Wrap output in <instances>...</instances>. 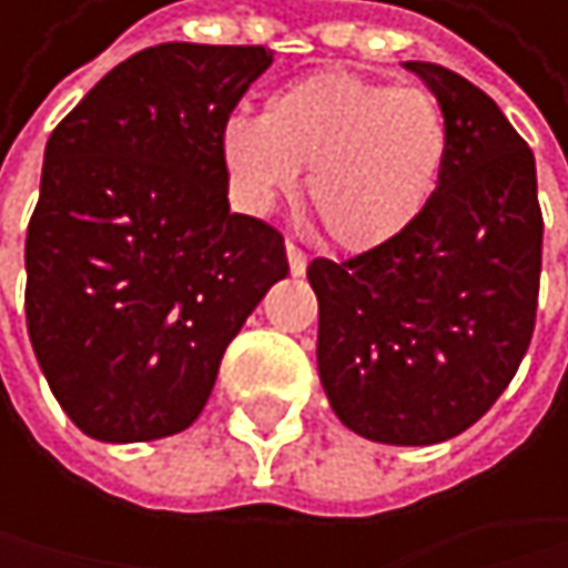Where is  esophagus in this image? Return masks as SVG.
Listing matches in <instances>:
<instances>
[{
  "label": "esophagus",
  "mask_w": 568,
  "mask_h": 568,
  "mask_svg": "<svg viewBox=\"0 0 568 568\" xmlns=\"http://www.w3.org/2000/svg\"><path fill=\"white\" fill-rule=\"evenodd\" d=\"M286 258H290V268H293V275H303L306 272V252L300 248V245H293V242H286Z\"/></svg>",
  "instance_id": "34e87169"
}]
</instances>
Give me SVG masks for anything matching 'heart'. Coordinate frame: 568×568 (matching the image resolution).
<instances>
[{"label":"heart","mask_w":568,"mask_h":568,"mask_svg":"<svg viewBox=\"0 0 568 568\" xmlns=\"http://www.w3.org/2000/svg\"><path fill=\"white\" fill-rule=\"evenodd\" d=\"M217 152L234 204L248 214L290 197L306 165V197L337 245L378 248L433 201L449 122L426 88L323 71L278 88L262 115L224 119Z\"/></svg>","instance_id":"heart-1"}]
</instances>
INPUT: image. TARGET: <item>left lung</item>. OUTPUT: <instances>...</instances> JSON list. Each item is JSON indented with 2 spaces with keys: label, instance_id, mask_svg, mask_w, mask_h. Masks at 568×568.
<instances>
[{
  "label": "left lung",
  "instance_id": "1",
  "mask_svg": "<svg viewBox=\"0 0 568 568\" xmlns=\"http://www.w3.org/2000/svg\"><path fill=\"white\" fill-rule=\"evenodd\" d=\"M443 101L449 152L433 201L395 242L313 258L316 367L364 439L433 446L470 429L531 344L541 275L535 156L467 78L408 60Z\"/></svg>",
  "mask_w": 568,
  "mask_h": 568
}]
</instances>
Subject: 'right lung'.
Here are the masks:
<instances>
[{
  "label": "right lung",
  "instance_id": "right-lung-1",
  "mask_svg": "<svg viewBox=\"0 0 568 568\" xmlns=\"http://www.w3.org/2000/svg\"><path fill=\"white\" fill-rule=\"evenodd\" d=\"M268 63L265 47L139 50L47 142L27 326L53 398L91 439L186 429L234 334L290 275L282 234L231 214L217 152Z\"/></svg>",
  "mask_w": 568,
  "mask_h": 568
}]
</instances>
